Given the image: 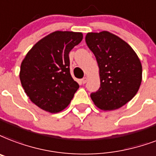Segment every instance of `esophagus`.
Instances as JSON below:
<instances>
[{
  "label": "esophagus",
  "instance_id": "obj_1",
  "mask_svg": "<svg viewBox=\"0 0 156 156\" xmlns=\"http://www.w3.org/2000/svg\"><path fill=\"white\" fill-rule=\"evenodd\" d=\"M87 77H84V78L82 79V82H83V84H85V83H87Z\"/></svg>",
  "mask_w": 156,
  "mask_h": 156
}]
</instances>
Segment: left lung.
Here are the masks:
<instances>
[{
	"instance_id": "left-lung-1",
	"label": "left lung",
	"mask_w": 156,
	"mask_h": 156,
	"mask_svg": "<svg viewBox=\"0 0 156 156\" xmlns=\"http://www.w3.org/2000/svg\"><path fill=\"white\" fill-rule=\"evenodd\" d=\"M85 40L100 69L101 87L91 93L92 101L104 110L120 108L133 98L141 85L138 56L126 41L106 31L88 33Z\"/></svg>"
}]
</instances>
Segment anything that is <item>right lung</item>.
<instances>
[{
    "instance_id": "obj_1",
    "label": "right lung",
    "mask_w": 156,
    "mask_h": 156,
    "mask_svg": "<svg viewBox=\"0 0 156 156\" xmlns=\"http://www.w3.org/2000/svg\"><path fill=\"white\" fill-rule=\"evenodd\" d=\"M82 33L56 31L37 42L26 55L20 78L25 93L39 108L57 113L69 105L79 87L70 74L69 54Z\"/></svg>"
}]
</instances>
